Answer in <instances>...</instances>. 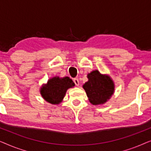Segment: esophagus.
<instances>
[{"instance_id": "34e87169", "label": "esophagus", "mask_w": 151, "mask_h": 151, "mask_svg": "<svg viewBox=\"0 0 151 151\" xmlns=\"http://www.w3.org/2000/svg\"><path fill=\"white\" fill-rule=\"evenodd\" d=\"M73 82H74V84H75L76 86L79 85V80H78V78H74V79H73Z\"/></svg>"}]
</instances>
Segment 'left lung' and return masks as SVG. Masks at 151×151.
<instances>
[{
  "mask_svg": "<svg viewBox=\"0 0 151 151\" xmlns=\"http://www.w3.org/2000/svg\"><path fill=\"white\" fill-rule=\"evenodd\" d=\"M88 81L83 85L89 102L93 105L104 104L114 91V84L109 76L102 75L98 70L87 76Z\"/></svg>",
  "mask_w": 151,
  "mask_h": 151,
  "instance_id": "8db88e82",
  "label": "left lung"
}]
</instances>
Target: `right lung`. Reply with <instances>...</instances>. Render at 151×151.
<instances>
[{
	"label": "right lung",
	"mask_w": 151,
	"mask_h": 151,
	"mask_svg": "<svg viewBox=\"0 0 151 151\" xmlns=\"http://www.w3.org/2000/svg\"><path fill=\"white\" fill-rule=\"evenodd\" d=\"M73 86L74 83L69 77H54L41 88L40 93L47 102L58 104L62 102L68 88Z\"/></svg>",
	"instance_id": "add662e5"
}]
</instances>
